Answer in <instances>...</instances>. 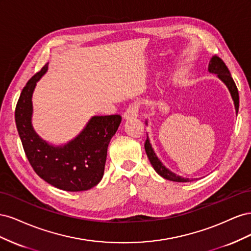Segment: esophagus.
<instances>
[{
  "instance_id": "obj_1",
  "label": "esophagus",
  "mask_w": 251,
  "mask_h": 251,
  "mask_svg": "<svg viewBox=\"0 0 251 251\" xmlns=\"http://www.w3.org/2000/svg\"><path fill=\"white\" fill-rule=\"evenodd\" d=\"M138 111H139V104L133 102L130 105H128L127 109L126 110L125 114H124V117L126 119H131L134 117H137L138 116Z\"/></svg>"
}]
</instances>
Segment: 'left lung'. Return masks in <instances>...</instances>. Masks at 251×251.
<instances>
[{
  "mask_svg": "<svg viewBox=\"0 0 251 251\" xmlns=\"http://www.w3.org/2000/svg\"><path fill=\"white\" fill-rule=\"evenodd\" d=\"M208 72L212 73V74H216L217 77L224 83V85L227 87V89H228L232 100H233V103H234L235 113L238 114L239 92H238V88H237V86H235V83L231 77L228 68L226 67V65L224 64V62L221 58L215 55V56H212L209 60ZM146 125H148V120L146 121ZM144 149H146L147 155L149 157V160H150L151 164L153 165V168L156 171V173L158 175H160L162 178L168 179L170 181H175V182H191L194 180V179H188V178H182L181 176H178V175L171 172L169 169H166L165 165H163V163L159 160V158L157 157L153 148H151L149 136L147 137L146 143H144Z\"/></svg>",
  "mask_w": 251,
  "mask_h": 251,
  "instance_id": "obj_1",
  "label": "left lung"
}]
</instances>
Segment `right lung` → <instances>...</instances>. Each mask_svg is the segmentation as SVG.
<instances>
[{
  "instance_id": "add662e5",
  "label": "right lung",
  "mask_w": 251,
  "mask_h": 251,
  "mask_svg": "<svg viewBox=\"0 0 251 251\" xmlns=\"http://www.w3.org/2000/svg\"><path fill=\"white\" fill-rule=\"evenodd\" d=\"M48 64L28 80L16 108V124L25 154L34 172L49 184L67 192L88 191L100 183L111 138L120 115L92 116L76 137L62 146L42 139L32 126V95Z\"/></svg>"
}]
</instances>
